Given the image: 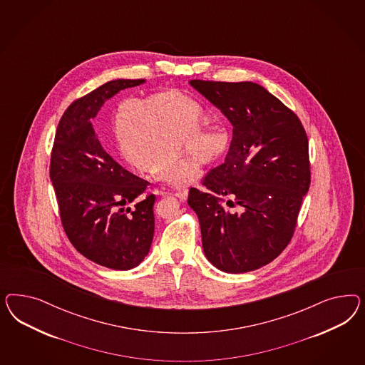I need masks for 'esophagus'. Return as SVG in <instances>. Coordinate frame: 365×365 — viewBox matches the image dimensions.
Here are the masks:
<instances>
[{
	"instance_id": "1",
	"label": "esophagus",
	"mask_w": 365,
	"mask_h": 365,
	"mask_svg": "<svg viewBox=\"0 0 365 365\" xmlns=\"http://www.w3.org/2000/svg\"><path fill=\"white\" fill-rule=\"evenodd\" d=\"M188 195V191L187 188H183V190H179L178 192H175V197H177L178 199H180V200H186L187 199Z\"/></svg>"
}]
</instances>
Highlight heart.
Masks as SVG:
<instances>
[{
	"instance_id": "1",
	"label": "heart",
	"mask_w": 365,
	"mask_h": 365,
	"mask_svg": "<svg viewBox=\"0 0 365 365\" xmlns=\"http://www.w3.org/2000/svg\"><path fill=\"white\" fill-rule=\"evenodd\" d=\"M202 110L179 91L151 92L140 99L125 98L110 110V127L115 150L133 171L147 173L173 187L194 185L200 171L177 154H186L199 166L218 159L230 135L221 123L199 127Z\"/></svg>"
}]
</instances>
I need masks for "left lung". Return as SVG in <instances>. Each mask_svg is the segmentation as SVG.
Wrapping results in <instances>:
<instances>
[{
	"label": "left lung",
	"mask_w": 365,
	"mask_h": 365,
	"mask_svg": "<svg viewBox=\"0 0 365 365\" xmlns=\"http://www.w3.org/2000/svg\"><path fill=\"white\" fill-rule=\"evenodd\" d=\"M144 81L112 80L75 100L57 125L51 155L49 174L68 240L80 255L115 270L133 269L148 255L155 195L143 198L150 183L103 150L92 119L119 91ZM125 202L134 203L133 211L123 209Z\"/></svg>",
	"instance_id": "obj_1"
}]
</instances>
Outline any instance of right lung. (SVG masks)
<instances>
[{
  "mask_svg": "<svg viewBox=\"0 0 365 365\" xmlns=\"http://www.w3.org/2000/svg\"><path fill=\"white\" fill-rule=\"evenodd\" d=\"M229 119L232 139L221 166L190 188L206 258L225 273L270 264L290 242L310 185L308 136L297 115L252 81L191 80ZM236 210L229 212L220 205Z\"/></svg>",
  "mask_w": 365,
  "mask_h": 365,
  "instance_id": "right-lung-1",
  "label": "right lung"
}]
</instances>
